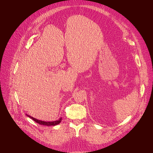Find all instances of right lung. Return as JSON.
Segmentation results:
<instances>
[{
  "label": "right lung",
  "mask_w": 153,
  "mask_h": 153,
  "mask_svg": "<svg viewBox=\"0 0 153 153\" xmlns=\"http://www.w3.org/2000/svg\"><path fill=\"white\" fill-rule=\"evenodd\" d=\"M27 116L28 117H29L30 118L32 119L34 121H35L36 123L40 124V125H46V126H55L59 123H60L61 122V120H62V117L60 118L59 120H56V121H53V122H45V121H42V120H38L37 119H35L28 114H27Z\"/></svg>",
  "instance_id": "right-lung-1"
}]
</instances>
